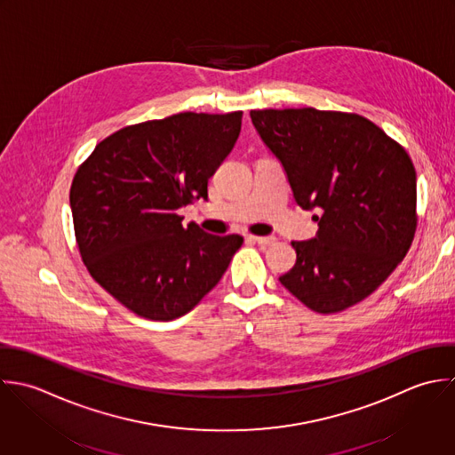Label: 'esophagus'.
Returning a JSON list of instances; mask_svg holds the SVG:
<instances>
[{
    "instance_id": "34e87169",
    "label": "esophagus",
    "mask_w": 455,
    "mask_h": 455,
    "mask_svg": "<svg viewBox=\"0 0 455 455\" xmlns=\"http://www.w3.org/2000/svg\"><path fill=\"white\" fill-rule=\"evenodd\" d=\"M247 240H249V242H256V243H259V245H272V243H275V238H274V236H252V235H249Z\"/></svg>"
}]
</instances>
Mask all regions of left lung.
I'll use <instances>...</instances> for the list:
<instances>
[{"instance_id": "obj_1", "label": "left lung", "mask_w": 455, "mask_h": 455, "mask_svg": "<svg viewBox=\"0 0 455 455\" xmlns=\"http://www.w3.org/2000/svg\"><path fill=\"white\" fill-rule=\"evenodd\" d=\"M281 160L295 201L315 208L317 236L291 242L281 284L319 314L372 295L408 254L417 231V172L406 150L371 120L340 111H251Z\"/></svg>"}]
</instances>
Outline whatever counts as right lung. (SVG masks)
<instances>
[{
  "label": "right lung",
  "instance_id": "add662e5",
  "mask_svg": "<svg viewBox=\"0 0 455 455\" xmlns=\"http://www.w3.org/2000/svg\"><path fill=\"white\" fill-rule=\"evenodd\" d=\"M242 111L180 113L124 127L77 167L70 208L90 275L134 314L171 321L210 293L242 247L178 208L208 199V178L233 150Z\"/></svg>",
  "mask_w": 455,
  "mask_h": 455
}]
</instances>
